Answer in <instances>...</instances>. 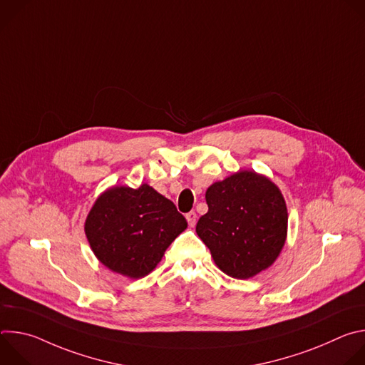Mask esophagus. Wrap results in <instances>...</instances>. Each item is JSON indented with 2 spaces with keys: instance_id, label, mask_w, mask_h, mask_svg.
I'll return each mask as SVG.
<instances>
[{
  "instance_id": "1",
  "label": "esophagus",
  "mask_w": 365,
  "mask_h": 365,
  "mask_svg": "<svg viewBox=\"0 0 365 365\" xmlns=\"http://www.w3.org/2000/svg\"><path fill=\"white\" fill-rule=\"evenodd\" d=\"M186 220H187L189 227H195V224H196V214L193 211H190L189 214H186Z\"/></svg>"
}]
</instances>
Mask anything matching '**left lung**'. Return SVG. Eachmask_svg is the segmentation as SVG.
Instances as JSON below:
<instances>
[{
    "instance_id": "8db88e82",
    "label": "left lung",
    "mask_w": 365,
    "mask_h": 365,
    "mask_svg": "<svg viewBox=\"0 0 365 365\" xmlns=\"http://www.w3.org/2000/svg\"><path fill=\"white\" fill-rule=\"evenodd\" d=\"M205 199L207 212L196 234L225 274L250 279L276 262L287 235V207L269 178L241 170L211 185Z\"/></svg>"
}]
</instances>
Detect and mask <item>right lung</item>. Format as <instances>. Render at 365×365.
<instances>
[{
    "label": "right lung",
    "instance_id": "obj_1",
    "mask_svg": "<svg viewBox=\"0 0 365 365\" xmlns=\"http://www.w3.org/2000/svg\"><path fill=\"white\" fill-rule=\"evenodd\" d=\"M187 222L172 200L143 183L115 186L93 203L85 234L99 262L110 270L140 279L147 276Z\"/></svg>",
    "mask_w": 365,
    "mask_h": 365
}]
</instances>
